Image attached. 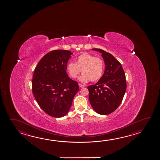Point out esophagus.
I'll list each match as a JSON object with an SVG mask.
<instances>
[{"label": "esophagus", "instance_id": "1", "mask_svg": "<svg viewBox=\"0 0 160 160\" xmlns=\"http://www.w3.org/2000/svg\"><path fill=\"white\" fill-rule=\"evenodd\" d=\"M79 86L80 88H83V87H84V85H83V84H79Z\"/></svg>", "mask_w": 160, "mask_h": 160}]
</instances>
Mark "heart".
Returning <instances> with one entry per match:
<instances>
[{"label": "heart", "instance_id": "1", "mask_svg": "<svg viewBox=\"0 0 160 160\" xmlns=\"http://www.w3.org/2000/svg\"><path fill=\"white\" fill-rule=\"evenodd\" d=\"M104 63L100 57H95L90 54L84 53L76 57L75 63L69 62L66 69L71 78L75 79L82 72L80 80L87 82L90 80L96 82L103 75Z\"/></svg>", "mask_w": 160, "mask_h": 160}]
</instances>
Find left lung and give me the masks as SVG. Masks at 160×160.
Masks as SVG:
<instances>
[{
    "label": "left lung",
    "instance_id": "obj_1",
    "mask_svg": "<svg viewBox=\"0 0 160 160\" xmlns=\"http://www.w3.org/2000/svg\"><path fill=\"white\" fill-rule=\"evenodd\" d=\"M102 53L106 65L103 75L95 84L88 87L90 103L95 112L106 115L120 105L126 89L125 74L120 62L111 54L101 49H92Z\"/></svg>",
    "mask_w": 160,
    "mask_h": 160
}]
</instances>
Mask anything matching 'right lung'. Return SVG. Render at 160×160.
Here are the masks:
<instances>
[{
  "label": "right lung",
  "instance_id": "1",
  "mask_svg": "<svg viewBox=\"0 0 160 160\" xmlns=\"http://www.w3.org/2000/svg\"><path fill=\"white\" fill-rule=\"evenodd\" d=\"M72 54L66 50L51 51L35 68L32 90L40 107L48 115L61 118L70 109L79 90L78 82L68 78L66 67Z\"/></svg>",
  "mask_w": 160,
  "mask_h": 160
}]
</instances>
